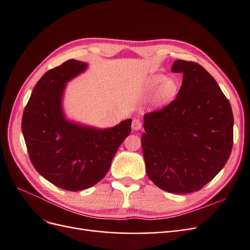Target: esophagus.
Wrapping results in <instances>:
<instances>
[{
	"mask_svg": "<svg viewBox=\"0 0 250 250\" xmlns=\"http://www.w3.org/2000/svg\"><path fill=\"white\" fill-rule=\"evenodd\" d=\"M132 130H140L142 128V122L139 119H133L131 123Z\"/></svg>",
	"mask_w": 250,
	"mask_h": 250,
	"instance_id": "esophagus-1",
	"label": "esophagus"
}]
</instances>
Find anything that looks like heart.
<instances>
[{"mask_svg":"<svg viewBox=\"0 0 250 250\" xmlns=\"http://www.w3.org/2000/svg\"><path fill=\"white\" fill-rule=\"evenodd\" d=\"M145 92H153L151 101L154 105H164L176 95L177 83L173 78H165L162 74H154L147 79Z\"/></svg>","mask_w":250,"mask_h":250,"instance_id":"1","label":"heart"}]
</instances>
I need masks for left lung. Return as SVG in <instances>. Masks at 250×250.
Here are the masks:
<instances>
[{"mask_svg": "<svg viewBox=\"0 0 250 250\" xmlns=\"http://www.w3.org/2000/svg\"><path fill=\"white\" fill-rule=\"evenodd\" d=\"M183 73L177 97L144 116L142 149L148 177L164 191H199L221 171L231 152L233 116L228 98L200 64L173 63Z\"/></svg>", "mask_w": 250, "mask_h": 250, "instance_id": "1", "label": "left lung"}]
</instances>
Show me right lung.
I'll use <instances>...</instances> for the list:
<instances>
[{"label": "right lung", "mask_w": 250, "mask_h": 250, "mask_svg": "<svg viewBox=\"0 0 250 250\" xmlns=\"http://www.w3.org/2000/svg\"><path fill=\"white\" fill-rule=\"evenodd\" d=\"M86 67L87 63L71 59L48 71L36 83L21 119L33 167L51 184L72 192L99 183L131 131V119L106 129L66 120L62 110L65 83Z\"/></svg>", "instance_id": "right-lung-1"}]
</instances>
